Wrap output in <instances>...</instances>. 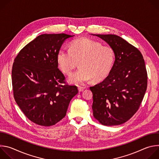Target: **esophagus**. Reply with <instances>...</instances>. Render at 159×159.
I'll return each instance as SVG.
<instances>
[{"label":"esophagus","instance_id":"34e87169","mask_svg":"<svg viewBox=\"0 0 159 159\" xmlns=\"http://www.w3.org/2000/svg\"><path fill=\"white\" fill-rule=\"evenodd\" d=\"M84 89H85V87H82V86H79L78 87V90H79V92H82L83 90H84Z\"/></svg>","mask_w":159,"mask_h":159}]
</instances>
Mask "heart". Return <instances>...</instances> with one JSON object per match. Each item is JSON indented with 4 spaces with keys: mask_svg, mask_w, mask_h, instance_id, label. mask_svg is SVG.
Segmentation results:
<instances>
[{
    "mask_svg": "<svg viewBox=\"0 0 159 159\" xmlns=\"http://www.w3.org/2000/svg\"><path fill=\"white\" fill-rule=\"evenodd\" d=\"M58 67L70 75L79 61L80 67L69 77L72 84H84L93 78L100 80L111 70L115 61V52L109 46L92 39L83 38L73 40L70 49L60 48L57 53Z\"/></svg>",
    "mask_w": 159,
    "mask_h": 159,
    "instance_id": "obj_1",
    "label": "heart"
}]
</instances>
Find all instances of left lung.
<instances>
[{
    "label": "left lung",
    "mask_w": 159,
    "mask_h": 159,
    "mask_svg": "<svg viewBox=\"0 0 159 159\" xmlns=\"http://www.w3.org/2000/svg\"><path fill=\"white\" fill-rule=\"evenodd\" d=\"M115 52V61L107 77L90 87L94 117L105 126L120 125L139 109L147 87V72L141 52L115 34H93Z\"/></svg>",
    "instance_id": "8db88e82"
}]
</instances>
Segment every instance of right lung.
<instances>
[{
	"mask_svg": "<svg viewBox=\"0 0 159 159\" xmlns=\"http://www.w3.org/2000/svg\"><path fill=\"white\" fill-rule=\"evenodd\" d=\"M73 36L64 33L39 35L14 59V99L25 115L38 125L50 126L62 120L71 99L79 92L77 86L66 84L57 60L63 43Z\"/></svg>",
	"mask_w": 159,
	"mask_h": 159,
	"instance_id": "1",
	"label": "right lung"
}]
</instances>
